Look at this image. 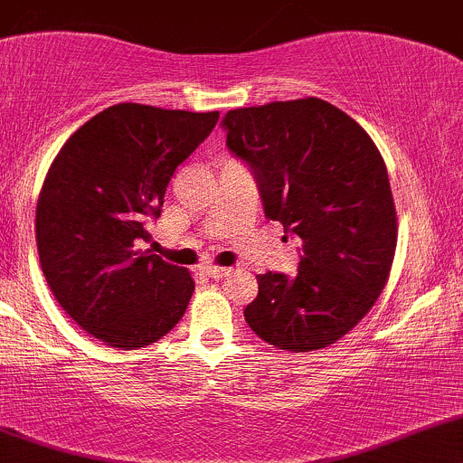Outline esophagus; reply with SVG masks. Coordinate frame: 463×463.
<instances>
[{"label":"esophagus","instance_id":"34e87169","mask_svg":"<svg viewBox=\"0 0 463 463\" xmlns=\"http://www.w3.org/2000/svg\"><path fill=\"white\" fill-rule=\"evenodd\" d=\"M204 274L211 276V279L220 280V279H224V276L231 274V268H217V265H206Z\"/></svg>","mask_w":463,"mask_h":463}]
</instances>
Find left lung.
Instances as JSON below:
<instances>
[{
  "label": "left lung",
  "instance_id": "8db88e82",
  "mask_svg": "<svg viewBox=\"0 0 463 463\" xmlns=\"http://www.w3.org/2000/svg\"><path fill=\"white\" fill-rule=\"evenodd\" d=\"M222 126L257 180L265 217L302 241L298 274L257 276L248 326L289 353L326 348L372 309L394 261L383 156L353 117L317 98L228 110Z\"/></svg>",
  "mask_w": 463,
  "mask_h": 463
}]
</instances>
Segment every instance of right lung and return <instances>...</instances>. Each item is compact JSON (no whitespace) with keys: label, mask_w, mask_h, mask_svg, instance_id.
<instances>
[{"label":"right lung","mask_w":463,"mask_h":463,"mask_svg":"<svg viewBox=\"0 0 463 463\" xmlns=\"http://www.w3.org/2000/svg\"><path fill=\"white\" fill-rule=\"evenodd\" d=\"M220 113L115 104L78 128L47 172L36 204L41 268L58 305L95 339L135 350L187 311L195 283L150 250L169 180Z\"/></svg>","instance_id":"obj_1"}]
</instances>
